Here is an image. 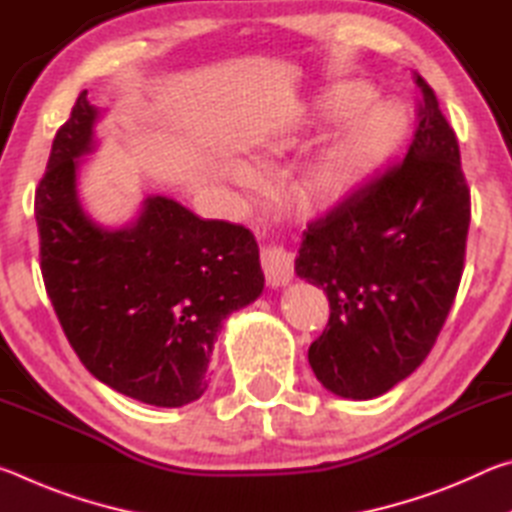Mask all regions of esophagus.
Here are the masks:
<instances>
[{"mask_svg":"<svg viewBox=\"0 0 512 512\" xmlns=\"http://www.w3.org/2000/svg\"><path fill=\"white\" fill-rule=\"evenodd\" d=\"M262 268L266 282L271 287H280L293 277V255L280 244H268L262 248Z\"/></svg>","mask_w":512,"mask_h":512,"instance_id":"esophagus-1","label":"esophagus"}]
</instances>
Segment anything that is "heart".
Returning <instances> with one entry per match:
<instances>
[{
    "instance_id": "heart-1",
    "label": "heart",
    "mask_w": 512,
    "mask_h": 512,
    "mask_svg": "<svg viewBox=\"0 0 512 512\" xmlns=\"http://www.w3.org/2000/svg\"><path fill=\"white\" fill-rule=\"evenodd\" d=\"M375 90L366 83H341L327 94L329 119L354 118L339 133L311 151L298 164L293 194L309 207H334L357 192L381 160L391 153L406 131V117L395 106H371ZM291 142H280L287 149Z\"/></svg>"
}]
</instances>
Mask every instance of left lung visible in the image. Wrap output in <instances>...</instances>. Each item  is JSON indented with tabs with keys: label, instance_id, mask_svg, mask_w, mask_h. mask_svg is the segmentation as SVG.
Wrapping results in <instances>:
<instances>
[{
	"label": "left lung",
	"instance_id": "obj_1",
	"mask_svg": "<svg viewBox=\"0 0 512 512\" xmlns=\"http://www.w3.org/2000/svg\"><path fill=\"white\" fill-rule=\"evenodd\" d=\"M413 81L422 99L404 160L311 221L296 257L329 300L311 370L352 400L384 395L427 359L463 275L472 210L461 151L431 85Z\"/></svg>",
	"mask_w": 512,
	"mask_h": 512
}]
</instances>
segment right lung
I'll return each instance as SVG.
<instances>
[{
	"mask_svg": "<svg viewBox=\"0 0 512 512\" xmlns=\"http://www.w3.org/2000/svg\"><path fill=\"white\" fill-rule=\"evenodd\" d=\"M97 108L88 90L58 128L36 189L40 271L69 345L94 377L153 406L207 391L216 332L264 289L244 225L201 219L149 196L133 225L108 232L76 196V167L92 151Z\"/></svg>",
	"mask_w": 512,
	"mask_h": 512,
	"instance_id": "obj_1",
	"label": "right lung"
}]
</instances>
